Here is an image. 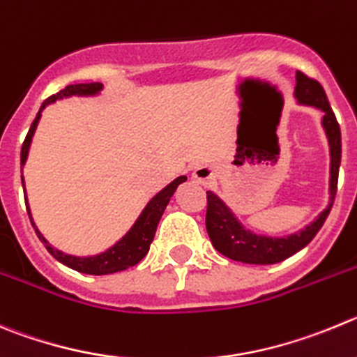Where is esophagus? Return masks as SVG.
<instances>
[{"label": "esophagus", "mask_w": 357, "mask_h": 357, "mask_svg": "<svg viewBox=\"0 0 357 357\" xmlns=\"http://www.w3.org/2000/svg\"><path fill=\"white\" fill-rule=\"evenodd\" d=\"M192 178H194L195 183H201V185H209V183L216 178V176H215V171H213V167H209V165H201V167L195 169L194 174H192Z\"/></svg>", "instance_id": "1"}]
</instances>
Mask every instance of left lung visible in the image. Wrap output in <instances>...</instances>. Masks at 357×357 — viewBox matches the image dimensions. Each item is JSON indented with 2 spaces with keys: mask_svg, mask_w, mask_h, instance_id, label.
<instances>
[{
  "mask_svg": "<svg viewBox=\"0 0 357 357\" xmlns=\"http://www.w3.org/2000/svg\"><path fill=\"white\" fill-rule=\"evenodd\" d=\"M296 98L299 103L314 105L324 112L322 126L326 130L329 142V153H331V178H329V204L317 218L303 231L296 234L284 236V238H268V236H257L254 232L246 231L238 222L231 209L220 201L213 192H208V209H206V229H208L209 239L213 246L220 254L232 261L245 262V264H276L301 248H305L312 239L315 238L321 227L324 225L329 211L333 208L338 186V169L342 160V133L336 116L328 102L324 88L315 79L308 77L303 72L296 73Z\"/></svg>",
  "mask_w": 357,
  "mask_h": 357,
  "instance_id": "left-lung-1",
  "label": "left lung"
}]
</instances>
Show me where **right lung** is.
<instances>
[{"instance_id":"add662e5","label":"right lung","mask_w":357,"mask_h":357,"mask_svg":"<svg viewBox=\"0 0 357 357\" xmlns=\"http://www.w3.org/2000/svg\"><path fill=\"white\" fill-rule=\"evenodd\" d=\"M102 89V84L100 82H91V84H70L66 86L65 89L58 91L56 95L49 96L45 102L42 103V107H40L38 114L36 118L33 119L31 126H29V132L26 135L24 142H22L21 148V165H24L26 158H28V151H29V144H31V137L33 133H35L36 125H38L40 119V112L45 109V105L49 103L56 102L59 98H65V96H72V95H96V93ZM186 181V176H179L176 178L171 185H167L162 192L155 195L151 201L148 202V206L144 208V211L141 213V216L137 218V222L133 224V227L116 243L112 248H109L107 252H103V254L95 255V257H73V255H66L59 250L52 248L45 238L36 231L38 238L42 239L45 248L49 250V254L59 261L61 264L68 266V268L75 269L79 273H86V275H111V273H118V271H125V269L132 268V266L139 264L142 259L146 257V254L149 252V245H151L153 238H155L156 227H158V222L162 218L163 211L167 208L169 201L174 195L176 188H178L181 183ZM24 183V181H22ZM28 215L31 218V213H29L28 208ZM33 224V220H31ZM35 225V224H33Z\"/></svg>"}]
</instances>
